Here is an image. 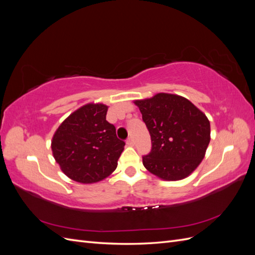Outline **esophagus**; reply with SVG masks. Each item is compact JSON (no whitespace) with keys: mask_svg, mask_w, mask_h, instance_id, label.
<instances>
[{"mask_svg":"<svg viewBox=\"0 0 255 255\" xmlns=\"http://www.w3.org/2000/svg\"><path fill=\"white\" fill-rule=\"evenodd\" d=\"M127 143H128V145H134V139L132 137H128V139H127Z\"/></svg>","mask_w":255,"mask_h":255,"instance_id":"1","label":"esophagus"}]
</instances>
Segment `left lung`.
I'll return each mask as SVG.
<instances>
[{"instance_id": "8db88e82", "label": "left lung", "mask_w": 255, "mask_h": 255, "mask_svg": "<svg viewBox=\"0 0 255 255\" xmlns=\"http://www.w3.org/2000/svg\"><path fill=\"white\" fill-rule=\"evenodd\" d=\"M151 136V151L142 156L148 170L167 181L188 176L201 163L211 140L206 116L187 99L157 94L135 101Z\"/></svg>"}]
</instances>
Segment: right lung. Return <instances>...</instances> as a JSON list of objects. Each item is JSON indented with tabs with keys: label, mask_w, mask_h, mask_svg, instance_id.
<instances>
[{
	"label": "right lung",
	"mask_w": 255,
	"mask_h": 255,
	"mask_svg": "<svg viewBox=\"0 0 255 255\" xmlns=\"http://www.w3.org/2000/svg\"><path fill=\"white\" fill-rule=\"evenodd\" d=\"M107 106L87 104L61 123L53 136L54 158L63 172L80 183H96L116 168L126 142L106 120Z\"/></svg>",
	"instance_id": "add662e5"
}]
</instances>
